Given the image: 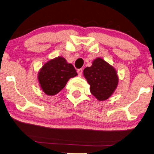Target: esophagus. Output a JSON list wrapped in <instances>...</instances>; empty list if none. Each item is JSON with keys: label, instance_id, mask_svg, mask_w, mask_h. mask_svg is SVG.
<instances>
[{"label": "esophagus", "instance_id": "34e87169", "mask_svg": "<svg viewBox=\"0 0 154 154\" xmlns=\"http://www.w3.org/2000/svg\"><path fill=\"white\" fill-rule=\"evenodd\" d=\"M77 72H78V74H79V75H81L82 74V69H78Z\"/></svg>", "mask_w": 154, "mask_h": 154}]
</instances>
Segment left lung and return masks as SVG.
<instances>
[{"mask_svg":"<svg viewBox=\"0 0 154 154\" xmlns=\"http://www.w3.org/2000/svg\"><path fill=\"white\" fill-rule=\"evenodd\" d=\"M83 75L90 85V91L99 101L108 99L117 87L119 77L116 69L102 58H96Z\"/></svg>","mask_w":154,"mask_h":154,"instance_id":"1","label":"left lung"}]
</instances>
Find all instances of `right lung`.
I'll return each mask as SVG.
<instances>
[{
    "label": "right lung",
    "instance_id": "obj_1",
    "mask_svg": "<svg viewBox=\"0 0 154 154\" xmlns=\"http://www.w3.org/2000/svg\"><path fill=\"white\" fill-rule=\"evenodd\" d=\"M78 75L75 68L65 58L58 57L46 63L38 72L40 87L48 95H54L65 87L68 80Z\"/></svg>",
    "mask_w": 154,
    "mask_h": 154
}]
</instances>
